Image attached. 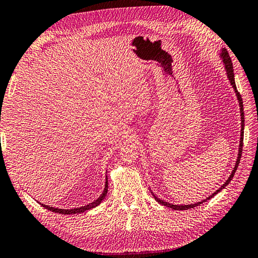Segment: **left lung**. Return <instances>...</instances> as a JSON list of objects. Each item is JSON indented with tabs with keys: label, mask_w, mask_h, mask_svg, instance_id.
<instances>
[{
	"label": "left lung",
	"mask_w": 258,
	"mask_h": 258,
	"mask_svg": "<svg viewBox=\"0 0 258 258\" xmlns=\"http://www.w3.org/2000/svg\"><path fill=\"white\" fill-rule=\"evenodd\" d=\"M220 57L221 59L223 61V65H225V70L227 72V76H228V80H229L230 84L232 85V87H234L235 90V93L237 95V100H238V103H239V109H240V120H241V129H240V140H239V148H238V156H237V160H236V164H235V167L234 169H232V172L230 174V176L228 177L227 181L222 184L221 187H219L217 189L216 192H213L210 197H208L207 199H205V200H202L201 202H197V203H193V205H182V206H178V205H173V203H169V202H166L162 200V199L157 198L155 194L152 192L153 197L155 200H156L158 203H160V205L163 206H166L168 208L173 209V210H187V209H191V208H194V207H198L202 205L203 202H206L208 200H210L211 198H213L216 196V194L219 193L221 189L225 188L228 184L230 183V181L232 179V177H234V175L237 171V167L238 165H239V162H240V158H241V152H242V142H244V128H245V118H244V104H242V99L241 96L239 94V92L237 91V87H236V83H235V74H234V67H232V62H231V59H230V56L229 53H228L227 49H225V48H222L221 51H220Z\"/></svg>",
	"instance_id": "left-lung-1"
}]
</instances>
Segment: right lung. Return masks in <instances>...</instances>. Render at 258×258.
Returning <instances> with one entry per match:
<instances>
[{
    "label": "right lung",
    "mask_w": 258,
    "mask_h": 258,
    "mask_svg": "<svg viewBox=\"0 0 258 258\" xmlns=\"http://www.w3.org/2000/svg\"><path fill=\"white\" fill-rule=\"evenodd\" d=\"M108 188H109V184H108V177L105 178V184H104V189L103 192H102L101 196L96 199V200H94L93 202L89 203V205L86 206H83V207H80V208H74V209H59V208H53V207H50V206H46V205H42V203H40V205L46 208L47 210L49 211H52V212H56V213H60V215H75V213H82L84 212L86 210H90V209L92 208H95L98 207L100 203L103 201V199L106 197V193H108Z\"/></svg>",
    "instance_id": "right-lung-1"
}]
</instances>
